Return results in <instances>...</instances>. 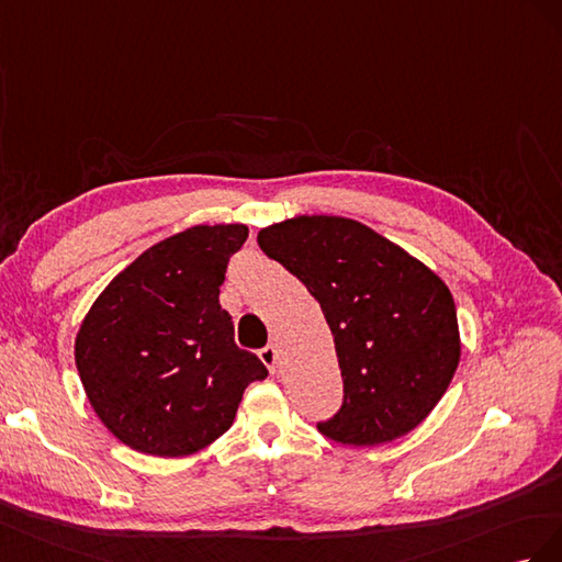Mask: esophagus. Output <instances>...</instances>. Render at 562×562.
Here are the masks:
<instances>
[{
  "label": "esophagus",
  "mask_w": 562,
  "mask_h": 562,
  "mask_svg": "<svg viewBox=\"0 0 562 562\" xmlns=\"http://www.w3.org/2000/svg\"><path fill=\"white\" fill-rule=\"evenodd\" d=\"M259 358H261V362L268 367L270 372H276V367H278V348L276 346L268 344L266 348H261L259 350Z\"/></svg>",
  "instance_id": "esophagus-1"
}]
</instances>
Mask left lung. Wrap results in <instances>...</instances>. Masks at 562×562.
<instances>
[{
	"label": "left lung",
	"mask_w": 562,
	"mask_h": 562,
	"mask_svg": "<svg viewBox=\"0 0 562 562\" xmlns=\"http://www.w3.org/2000/svg\"><path fill=\"white\" fill-rule=\"evenodd\" d=\"M256 239L306 284L334 336L344 405L317 430L372 447L419 426L461 360L457 306L438 272L346 216H294Z\"/></svg>",
	"instance_id": "1"
}]
</instances>
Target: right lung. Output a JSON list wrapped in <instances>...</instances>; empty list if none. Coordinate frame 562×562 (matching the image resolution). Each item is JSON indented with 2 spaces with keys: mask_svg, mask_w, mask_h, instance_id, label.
<instances>
[{
  "mask_svg": "<svg viewBox=\"0 0 562 562\" xmlns=\"http://www.w3.org/2000/svg\"><path fill=\"white\" fill-rule=\"evenodd\" d=\"M245 223L192 226L143 251L91 303L75 364L103 426L153 457H188L226 432L245 389L268 376L235 346L218 286Z\"/></svg>",
  "mask_w": 562,
  "mask_h": 562,
  "instance_id": "right-lung-1",
  "label": "right lung"
}]
</instances>
